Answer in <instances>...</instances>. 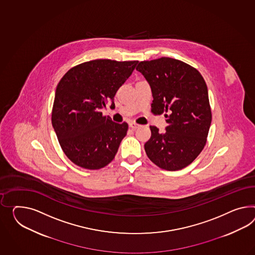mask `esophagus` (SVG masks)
Segmentation results:
<instances>
[{
    "label": "esophagus",
    "instance_id": "esophagus-1",
    "mask_svg": "<svg viewBox=\"0 0 255 255\" xmlns=\"http://www.w3.org/2000/svg\"><path fill=\"white\" fill-rule=\"evenodd\" d=\"M140 125L137 124V123H134V122H130L129 123V128L132 129H136L137 128H139Z\"/></svg>",
    "mask_w": 255,
    "mask_h": 255
}]
</instances>
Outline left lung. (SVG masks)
<instances>
[{
	"instance_id": "1",
	"label": "left lung",
	"mask_w": 255,
	"mask_h": 255,
	"mask_svg": "<svg viewBox=\"0 0 255 255\" xmlns=\"http://www.w3.org/2000/svg\"><path fill=\"white\" fill-rule=\"evenodd\" d=\"M151 89V112L165 113V132L150 126L144 144L150 161L160 168L176 171L188 166L203 150L212 122L207 86L196 68L169 57L137 65Z\"/></svg>"
}]
</instances>
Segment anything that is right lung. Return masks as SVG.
I'll return each mask as SVG.
<instances>
[{"label": "right lung", "mask_w": 255, "mask_h": 255, "mask_svg": "<svg viewBox=\"0 0 255 255\" xmlns=\"http://www.w3.org/2000/svg\"><path fill=\"white\" fill-rule=\"evenodd\" d=\"M138 61L97 59L74 66L56 87L52 124L68 159L82 168L101 169L111 163L128 125L103 116L108 100L130 77Z\"/></svg>", "instance_id": "add662e5"}]
</instances>
